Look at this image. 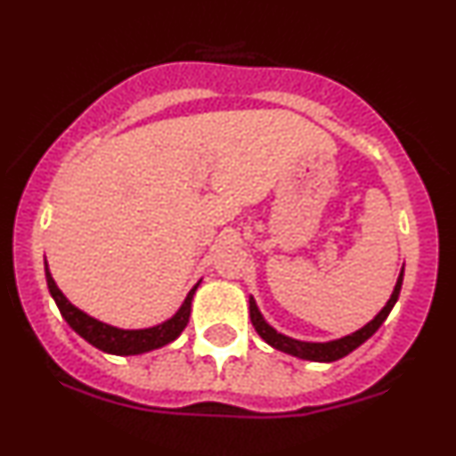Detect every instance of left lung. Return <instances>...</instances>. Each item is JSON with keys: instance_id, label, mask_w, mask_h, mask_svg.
Returning <instances> with one entry per match:
<instances>
[{"instance_id": "1", "label": "left lung", "mask_w": 456, "mask_h": 456, "mask_svg": "<svg viewBox=\"0 0 456 456\" xmlns=\"http://www.w3.org/2000/svg\"><path fill=\"white\" fill-rule=\"evenodd\" d=\"M402 277H404V271H400V277H397V281H395V289H393V292H391V299L387 301V305L380 310V313L369 321L365 328L356 330V332L349 334V337L337 338V341L308 343V341H297V338H290V337H286V334L277 332L275 328H271V325L266 323L265 316H262L260 310H257L256 299H253V297H248V314H251V323H253V328H256V332L260 334V337L265 338L271 347L280 349V352H284V354H290V356L304 358V361L334 362V361H338V358L347 356V354L354 352L356 347H361V345L365 343L369 337H373V334L378 332V328L385 323V319L389 316L393 305H395L397 297H400Z\"/></svg>"}]
</instances>
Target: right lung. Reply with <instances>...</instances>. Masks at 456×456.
<instances>
[{
	"instance_id": "right-lung-1",
	"label": "right lung",
	"mask_w": 456,
	"mask_h": 456,
	"mask_svg": "<svg viewBox=\"0 0 456 456\" xmlns=\"http://www.w3.org/2000/svg\"><path fill=\"white\" fill-rule=\"evenodd\" d=\"M45 280L47 289H50V295L54 297L56 305H59L63 319L69 323V328L74 330L76 334L85 338V341L94 345V347L102 349L107 354H115V356H135V354L151 352V349H159L164 345L172 343L181 332L185 330L190 321L191 313V299H194V292L199 289V284L194 286L185 297V301L181 304V308L176 310V314L172 319L164 321V323L155 325V328L146 330H119L113 328V325L102 323V321L94 319L83 310L76 308L74 304H69V299L61 292L59 286H56L54 277L47 271L45 262Z\"/></svg>"
}]
</instances>
